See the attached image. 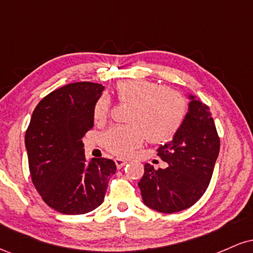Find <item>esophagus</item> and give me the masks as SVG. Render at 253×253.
Segmentation results:
<instances>
[{
    "label": "esophagus",
    "mask_w": 253,
    "mask_h": 253,
    "mask_svg": "<svg viewBox=\"0 0 253 253\" xmlns=\"http://www.w3.org/2000/svg\"><path fill=\"white\" fill-rule=\"evenodd\" d=\"M115 164H117L118 169H121V168L125 167V165L127 164V162L124 161V159H121V158H115Z\"/></svg>",
    "instance_id": "esophagus-1"
}]
</instances>
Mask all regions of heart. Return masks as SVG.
I'll list each match as a JSON object with an SVG mask.
<instances>
[{"mask_svg":"<svg viewBox=\"0 0 253 253\" xmlns=\"http://www.w3.org/2000/svg\"><path fill=\"white\" fill-rule=\"evenodd\" d=\"M119 102L130 104L127 126H113L102 134V143L109 152L128 157L144 143L170 141L181 128L187 115V101L177 90L164 88L149 80H128L115 85ZM110 102L106 96L97 98L92 109L96 124L109 117Z\"/></svg>","mask_w":253,"mask_h":253,"instance_id":"1","label":"heart"}]
</instances>
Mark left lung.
Here are the masks:
<instances>
[{
    "label": "left lung",
    "mask_w": 253,
    "mask_h": 253,
    "mask_svg": "<svg viewBox=\"0 0 253 253\" xmlns=\"http://www.w3.org/2000/svg\"><path fill=\"white\" fill-rule=\"evenodd\" d=\"M189 108L181 128L158 149L167 169L145 164L138 187L147 207L176 213L191 207L207 190L220 150V139L210 107L189 95Z\"/></svg>",
    "instance_id": "left-lung-1"
}]
</instances>
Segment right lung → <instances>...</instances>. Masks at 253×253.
Here are the masks:
<instances>
[{
	"instance_id": "obj_1",
	"label": "right lung",
	"mask_w": 253,
	"mask_h": 253,
	"mask_svg": "<svg viewBox=\"0 0 253 253\" xmlns=\"http://www.w3.org/2000/svg\"><path fill=\"white\" fill-rule=\"evenodd\" d=\"M102 84L77 82L50 92L38 103L26 130L32 182L47 206L77 215L103 202L117 165L112 159L86 162L83 136L94 126L92 109Z\"/></svg>"
}]
</instances>
